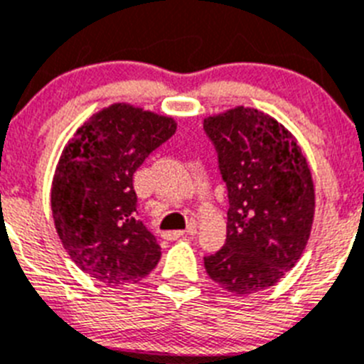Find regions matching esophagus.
Here are the masks:
<instances>
[{"label": "esophagus", "mask_w": 364, "mask_h": 364, "mask_svg": "<svg viewBox=\"0 0 364 364\" xmlns=\"http://www.w3.org/2000/svg\"><path fill=\"white\" fill-rule=\"evenodd\" d=\"M196 227L194 225H192V227H188V230H174V232H165V234H163V237L165 239H168V241H176V239H179V237H185V235H194L196 234Z\"/></svg>", "instance_id": "obj_1"}]
</instances>
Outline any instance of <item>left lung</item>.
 I'll return each instance as SVG.
<instances>
[{
	"instance_id": "8db88e82",
	"label": "left lung",
	"mask_w": 364,
	"mask_h": 364,
	"mask_svg": "<svg viewBox=\"0 0 364 364\" xmlns=\"http://www.w3.org/2000/svg\"><path fill=\"white\" fill-rule=\"evenodd\" d=\"M228 188L227 243L205 257L212 281L234 296L261 292L296 267L309 243L316 190L296 136L252 107L206 116Z\"/></svg>"
}]
</instances>
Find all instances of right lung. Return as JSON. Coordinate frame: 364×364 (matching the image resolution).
<instances>
[{"label": "right lung", "mask_w": 364, "mask_h": 364, "mask_svg": "<svg viewBox=\"0 0 364 364\" xmlns=\"http://www.w3.org/2000/svg\"><path fill=\"white\" fill-rule=\"evenodd\" d=\"M176 127L174 117L112 103L63 146L50 190L55 232L70 259L100 283H136L161 259V247L137 219L132 178Z\"/></svg>", "instance_id": "add662e5"}]
</instances>
